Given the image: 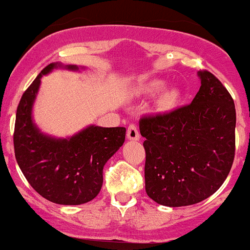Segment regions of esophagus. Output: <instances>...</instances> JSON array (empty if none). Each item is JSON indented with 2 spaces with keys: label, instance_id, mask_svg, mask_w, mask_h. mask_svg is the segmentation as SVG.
Returning <instances> with one entry per match:
<instances>
[{
  "label": "esophagus",
  "instance_id": "34e87169",
  "mask_svg": "<svg viewBox=\"0 0 250 250\" xmlns=\"http://www.w3.org/2000/svg\"><path fill=\"white\" fill-rule=\"evenodd\" d=\"M127 138L129 140H139L140 139V134H139V130H138L137 125H130L129 127H128Z\"/></svg>",
  "mask_w": 250,
  "mask_h": 250
}]
</instances>
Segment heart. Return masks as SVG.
I'll return each mask as SVG.
<instances>
[{"mask_svg": "<svg viewBox=\"0 0 250 250\" xmlns=\"http://www.w3.org/2000/svg\"><path fill=\"white\" fill-rule=\"evenodd\" d=\"M166 87V82L162 80H152L144 85V92L148 95H157L158 93L162 92ZM181 93L178 88H168L161 94L160 100H158V106L162 111L169 112L178 106L180 102Z\"/></svg>", "mask_w": 250, "mask_h": 250, "instance_id": "1", "label": "heart"}]
</instances>
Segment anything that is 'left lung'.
<instances>
[{
  "label": "left lung",
  "instance_id": "obj_1",
  "mask_svg": "<svg viewBox=\"0 0 250 250\" xmlns=\"http://www.w3.org/2000/svg\"><path fill=\"white\" fill-rule=\"evenodd\" d=\"M197 75L201 87L190 105L139 123L146 193L166 207L202 202L219 190L233 163V99L213 74Z\"/></svg>",
  "mask_w": 250,
  "mask_h": 250
}]
</instances>
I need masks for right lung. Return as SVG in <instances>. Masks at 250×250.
I'll list each match as a JSON object with an SVG mask.
<instances>
[{"label": "right lung", "mask_w": 250, "mask_h": 250, "mask_svg": "<svg viewBox=\"0 0 250 250\" xmlns=\"http://www.w3.org/2000/svg\"><path fill=\"white\" fill-rule=\"evenodd\" d=\"M57 69L80 71L84 66L52 62L35 78L18 105L14 152L18 166L36 192L53 203L77 206L100 192L104 166L125 143V128L90 125L67 138L42 132L35 123L32 109L42 76Z\"/></svg>", "instance_id": "obj_1"}]
</instances>
